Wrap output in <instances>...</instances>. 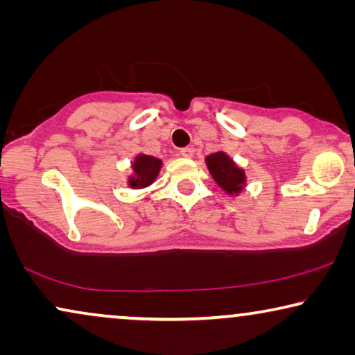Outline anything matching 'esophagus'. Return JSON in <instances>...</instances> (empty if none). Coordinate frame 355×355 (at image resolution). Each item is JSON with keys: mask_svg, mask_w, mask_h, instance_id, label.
Returning a JSON list of instances; mask_svg holds the SVG:
<instances>
[{"mask_svg": "<svg viewBox=\"0 0 355 355\" xmlns=\"http://www.w3.org/2000/svg\"><path fill=\"white\" fill-rule=\"evenodd\" d=\"M179 155H181V157H184V158H191L193 155V148L192 147H184V148L179 150Z\"/></svg>", "mask_w": 355, "mask_h": 355, "instance_id": "34e87169", "label": "esophagus"}]
</instances>
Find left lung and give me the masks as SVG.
<instances>
[{"label": "left lung", "mask_w": 355, "mask_h": 355, "mask_svg": "<svg viewBox=\"0 0 355 355\" xmlns=\"http://www.w3.org/2000/svg\"><path fill=\"white\" fill-rule=\"evenodd\" d=\"M207 166L218 186L225 189L227 193L241 192L245 182V174L241 168L236 166L234 162L226 153H211L210 157H207Z\"/></svg>", "instance_id": "obj_1"}]
</instances>
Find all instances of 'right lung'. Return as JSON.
I'll list each match as a JSON object with an SVG mask.
<instances>
[{
  "mask_svg": "<svg viewBox=\"0 0 355 355\" xmlns=\"http://www.w3.org/2000/svg\"><path fill=\"white\" fill-rule=\"evenodd\" d=\"M134 178L129 179V186L140 189L147 187L158 176L159 168H162V159L148 157V155H139L132 164Z\"/></svg>",
  "mask_w": 355,
  "mask_h": 355,
  "instance_id": "right-lung-1",
  "label": "right lung"
}]
</instances>
